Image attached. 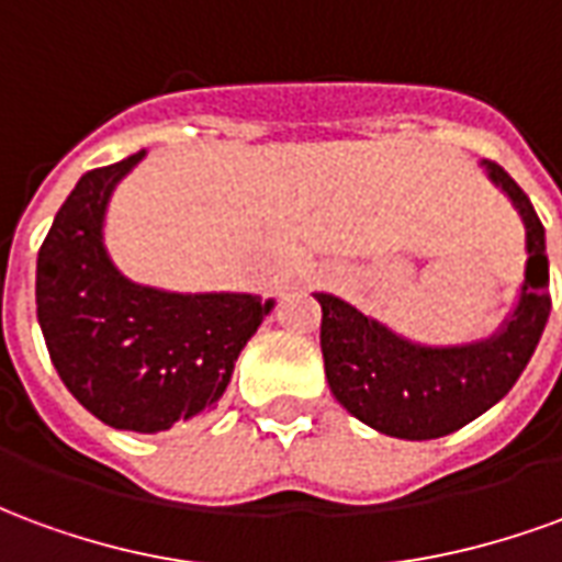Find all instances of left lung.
Segmentation results:
<instances>
[{
	"label": "left lung",
	"instance_id": "1",
	"mask_svg": "<svg viewBox=\"0 0 562 562\" xmlns=\"http://www.w3.org/2000/svg\"><path fill=\"white\" fill-rule=\"evenodd\" d=\"M527 232V268L518 304L487 340L424 346L364 316L342 297L318 292L322 358L330 394L346 413L397 439H439L475 422L506 397L530 364L551 313L544 228L530 198L496 161H482Z\"/></svg>",
	"mask_w": 562,
	"mask_h": 562
}]
</instances>
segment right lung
Here are the masks:
<instances>
[{
    "label": "right lung",
    "mask_w": 562,
    "mask_h": 562,
    "mask_svg": "<svg viewBox=\"0 0 562 562\" xmlns=\"http://www.w3.org/2000/svg\"><path fill=\"white\" fill-rule=\"evenodd\" d=\"M144 149L87 171L38 249L35 304L56 373L99 422L159 434L210 413L273 301L161 292L123 277L104 249V213Z\"/></svg>",
    "instance_id": "add662e5"
}]
</instances>
